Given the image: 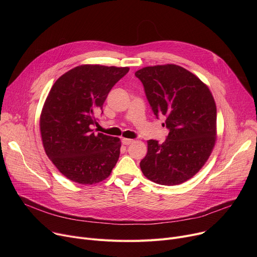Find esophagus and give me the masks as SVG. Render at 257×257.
Here are the masks:
<instances>
[{
    "instance_id": "34e87169",
    "label": "esophagus",
    "mask_w": 257,
    "mask_h": 257,
    "mask_svg": "<svg viewBox=\"0 0 257 257\" xmlns=\"http://www.w3.org/2000/svg\"><path fill=\"white\" fill-rule=\"evenodd\" d=\"M132 143H133V140H130V139H123V140H121V144L125 145V146H128Z\"/></svg>"
}]
</instances>
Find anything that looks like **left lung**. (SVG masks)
Instances as JSON below:
<instances>
[{"label": "left lung", "instance_id": "left-lung-1", "mask_svg": "<svg viewBox=\"0 0 257 257\" xmlns=\"http://www.w3.org/2000/svg\"><path fill=\"white\" fill-rule=\"evenodd\" d=\"M148 102L169 129L166 141H148L141 161L145 176L158 184L177 185L191 179L208 159L215 143L217 107L209 88L176 64L147 66L136 73Z\"/></svg>", "mask_w": 257, "mask_h": 257}]
</instances>
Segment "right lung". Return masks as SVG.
I'll return each instance as SVG.
<instances>
[{
    "label": "right lung",
    "mask_w": 257,
    "mask_h": 257,
    "mask_svg": "<svg viewBox=\"0 0 257 257\" xmlns=\"http://www.w3.org/2000/svg\"><path fill=\"white\" fill-rule=\"evenodd\" d=\"M128 72L129 67L84 64L52 86L40 115V133L48 157L67 179L98 183L114 168L119 139L94 133L91 126L108 93Z\"/></svg>",
    "instance_id": "add662e5"
}]
</instances>
